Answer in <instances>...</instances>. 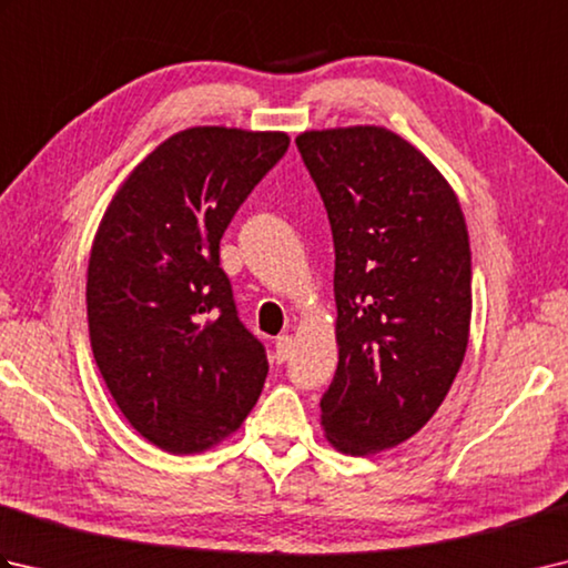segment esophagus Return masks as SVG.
Listing matches in <instances>:
<instances>
[{
    "mask_svg": "<svg viewBox=\"0 0 568 568\" xmlns=\"http://www.w3.org/2000/svg\"><path fill=\"white\" fill-rule=\"evenodd\" d=\"M291 352H293V336H287V334L277 336V339H275V361H277V364H283V361H287Z\"/></svg>",
    "mask_w": 568,
    "mask_h": 568,
    "instance_id": "34e87169",
    "label": "esophagus"
}]
</instances>
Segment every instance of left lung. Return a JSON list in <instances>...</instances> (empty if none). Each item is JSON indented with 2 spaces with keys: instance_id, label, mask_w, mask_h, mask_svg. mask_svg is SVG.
Returning <instances> with one entry per match:
<instances>
[{
  "instance_id": "1",
  "label": "left lung",
  "mask_w": 568,
  "mask_h": 568,
  "mask_svg": "<svg viewBox=\"0 0 568 568\" xmlns=\"http://www.w3.org/2000/svg\"><path fill=\"white\" fill-rule=\"evenodd\" d=\"M334 239L339 364L322 395L336 449L378 454L427 425L464 364L470 246L452 185L383 126L295 139Z\"/></svg>"
}]
</instances>
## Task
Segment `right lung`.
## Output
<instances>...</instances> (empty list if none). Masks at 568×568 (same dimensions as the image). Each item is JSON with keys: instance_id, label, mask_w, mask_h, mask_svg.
<instances>
[{"instance_id": "obj_1", "label": "right lung", "mask_w": 568, "mask_h": 568, "mask_svg": "<svg viewBox=\"0 0 568 568\" xmlns=\"http://www.w3.org/2000/svg\"><path fill=\"white\" fill-rule=\"evenodd\" d=\"M287 146L283 131H178L102 216L88 265L92 354L129 425L163 452L210 449L263 390L268 358L239 320L220 241Z\"/></svg>"}]
</instances>
